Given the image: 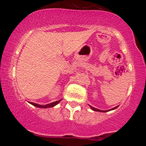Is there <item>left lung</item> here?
I'll list each match as a JSON object with an SVG mask.
<instances>
[{"mask_svg": "<svg viewBox=\"0 0 146 146\" xmlns=\"http://www.w3.org/2000/svg\"><path fill=\"white\" fill-rule=\"evenodd\" d=\"M90 108H91V109L92 110H95V111H99V112H104H104H107V111H108V110H99V109H97V108H93V107H92L91 106H90ZM117 107L118 106H116V107H115V108H112V109H110V110H114V109H115V108H117Z\"/></svg>", "mask_w": 146, "mask_h": 146, "instance_id": "left-lung-1", "label": "left lung"}]
</instances>
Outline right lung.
<instances>
[{
    "label": "right lung",
    "mask_w": 146,
    "mask_h": 146,
    "mask_svg": "<svg viewBox=\"0 0 146 146\" xmlns=\"http://www.w3.org/2000/svg\"><path fill=\"white\" fill-rule=\"evenodd\" d=\"M61 101V100H58V101H56V102H53V103H51V104H46V105H44V106H42V105H39V104H35V103H33V102H30V104H32L33 106H35L36 107H38V108H50V107H53L55 106L56 104H58L59 102Z\"/></svg>",
    "instance_id": "obj_1"
}]
</instances>
